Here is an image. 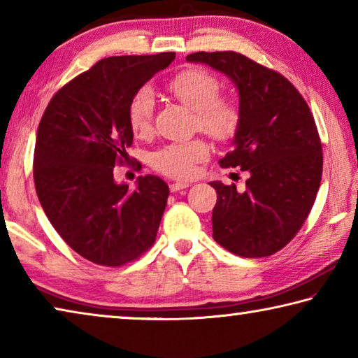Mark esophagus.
Returning a JSON list of instances; mask_svg holds the SVG:
<instances>
[{
    "mask_svg": "<svg viewBox=\"0 0 358 358\" xmlns=\"http://www.w3.org/2000/svg\"><path fill=\"white\" fill-rule=\"evenodd\" d=\"M187 186H189V183H186V181H173V183H171V191L177 192L181 189H186Z\"/></svg>",
    "mask_w": 358,
    "mask_h": 358,
    "instance_id": "34e87169",
    "label": "esophagus"
}]
</instances>
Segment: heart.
<instances>
[{
	"label": "heart",
	"instance_id": "heart-1",
	"mask_svg": "<svg viewBox=\"0 0 358 358\" xmlns=\"http://www.w3.org/2000/svg\"><path fill=\"white\" fill-rule=\"evenodd\" d=\"M167 92L194 112V128L226 142L235 137L241 124V107L232 96L221 94V83L211 72L187 68L167 82ZM155 99L148 88L134 93L128 106L129 128L137 137L153 132ZM210 156V145L203 138L171 143L151 155V166L172 178H189L196 166Z\"/></svg>",
	"mask_w": 358,
	"mask_h": 358
}]
</instances>
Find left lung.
I'll return each mask as SVG.
<instances>
[{
  "instance_id": "1",
  "label": "left lung",
  "mask_w": 358,
  "mask_h": 358,
  "mask_svg": "<svg viewBox=\"0 0 358 358\" xmlns=\"http://www.w3.org/2000/svg\"><path fill=\"white\" fill-rule=\"evenodd\" d=\"M230 77L240 93L241 124L221 167L250 172L245 191L216 189L213 238L241 257H266L282 250L305 224L322 178V143L313 113L286 77L237 52H197Z\"/></svg>"
}]
</instances>
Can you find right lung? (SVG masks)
Returning a JSON list of instances; mask_svg holds the SVG:
<instances>
[{
    "label": "right lung",
    "mask_w": 358,
    "mask_h": 358,
    "mask_svg": "<svg viewBox=\"0 0 358 358\" xmlns=\"http://www.w3.org/2000/svg\"><path fill=\"white\" fill-rule=\"evenodd\" d=\"M173 59V52L101 59L59 88L41 118L36 194L59 237L96 265L129 264L156 240L169 186L147 175L131 191L115 183L113 167L129 161L131 98Z\"/></svg>",
    "instance_id": "add662e5"
}]
</instances>
